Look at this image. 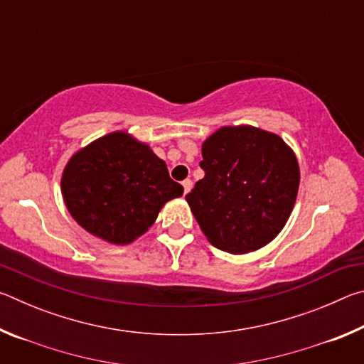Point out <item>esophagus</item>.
Listing matches in <instances>:
<instances>
[{
  "instance_id": "esophagus-1",
  "label": "esophagus",
  "mask_w": 364,
  "mask_h": 364,
  "mask_svg": "<svg viewBox=\"0 0 364 364\" xmlns=\"http://www.w3.org/2000/svg\"><path fill=\"white\" fill-rule=\"evenodd\" d=\"M183 188H184V194H188L191 189H193V181L191 180H184L183 181Z\"/></svg>"
}]
</instances>
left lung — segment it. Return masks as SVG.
I'll use <instances>...</instances> for the list:
<instances>
[{
  "label": "left lung",
  "instance_id": "obj_1",
  "mask_svg": "<svg viewBox=\"0 0 364 364\" xmlns=\"http://www.w3.org/2000/svg\"><path fill=\"white\" fill-rule=\"evenodd\" d=\"M200 168L186 200L212 245L247 254L278 236L297 197V157L278 134L223 127L202 144Z\"/></svg>",
  "mask_w": 364,
  "mask_h": 364
}]
</instances>
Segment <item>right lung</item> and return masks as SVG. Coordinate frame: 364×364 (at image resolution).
<instances>
[{
  "label": "right lung",
  "mask_w": 364,
  "mask_h": 364,
  "mask_svg": "<svg viewBox=\"0 0 364 364\" xmlns=\"http://www.w3.org/2000/svg\"><path fill=\"white\" fill-rule=\"evenodd\" d=\"M60 188L73 220L117 245L144 234L165 202L184 191L164 160L125 132L109 133L73 154Z\"/></svg>",
  "instance_id": "1"
}]
</instances>
